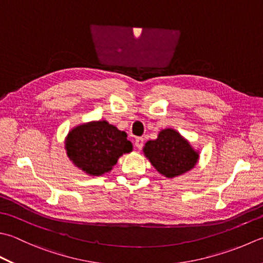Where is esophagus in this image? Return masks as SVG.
<instances>
[{
    "label": "esophagus",
    "instance_id": "34e87169",
    "mask_svg": "<svg viewBox=\"0 0 263 263\" xmlns=\"http://www.w3.org/2000/svg\"><path fill=\"white\" fill-rule=\"evenodd\" d=\"M143 143H145V139H143V138L139 137V138L136 139V147L138 149H141L143 147Z\"/></svg>",
    "mask_w": 263,
    "mask_h": 263
}]
</instances>
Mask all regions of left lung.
I'll return each mask as SVG.
<instances>
[{
    "instance_id": "obj_1",
    "label": "left lung",
    "mask_w": 263,
    "mask_h": 263,
    "mask_svg": "<svg viewBox=\"0 0 263 263\" xmlns=\"http://www.w3.org/2000/svg\"><path fill=\"white\" fill-rule=\"evenodd\" d=\"M143 153L153 166L166 178L188 172L198 159V154L190 143L172 128L162 130L156 140L148 141Z\"/></svg>"
}]
</instances>
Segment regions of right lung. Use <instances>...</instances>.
Instances as JSON below:
<instances>
[{
    "instance_id": "1",
    "label": "right lung",
    "mask_w": 263,
    "mask_h": 263,
    "mask_svg": "<svg viewBox=\"0 0 263 263\" xmlns=\"http://www.w3.org/2000/svg\"><path fill=\"white\" fill-rule=\"evenodd\" d=\"M126 133L106 121L91 122L73 128L66 138L69 159L87 174L109 172L123 154L132 152Z\"/></svg>"
}]
</instances>
